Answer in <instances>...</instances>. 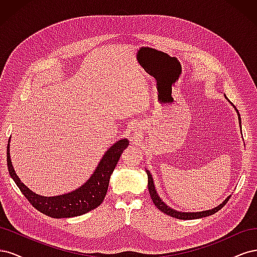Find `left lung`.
<instances>
[{
    "instance_id": "obj_1",
    "label": "left lung",
    "mask_w": 257,
    "mask_h": 257,
    "mask_svg": "<svg viewBox=\"0 0 257 257\" xmlns=\"http://www.w3.org/2000/svg\"><path fill=\"white\" fill-rule=\"evenodd\" d=\"M225 97H226V95H225ZM227 98V97H226ZM229 102V99H227ZM232 107L235 108L236 111H237V114H238V120H239V124H241V118H240V114L237 110V108L234 106V104H232L231 102H229ZM146 173L148 175V189H149V193H150V196H151V199L153 201V204L155 205V207H157L158 209H160L161 211H163L164 213L173 216V217H176V219H179V220H194V219H200V217H205V216H208V215H211V214H214L216 211H219L220 209H222L225 204L227 203L228 199L230 198V196H228L227 198H225L224 201H222V204H220L217 207L215 208H212V209H209V210H205V211H199V212H181V211H178V210H175L173 208H170L169 206H167L164 201L162 200V198L159 196V194L157 193V191H155V185L153 183V178H152V175L150 174V172L148 169H146Z\"/></svg>"
}]
</instances>
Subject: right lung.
<instances>
[{
  "instance_id": "add662e5",
  "label": "right lung",
  "mask_w": 257,
  "mask_h": 257,
  "mask_svg": "<svg viewBox=\"0 0 257 257\" xmlns=\"http://www.w3.org/2000/svg\"><path fill=\"white\" fill-rule=\"evenodd\" d=\"M10 143L11 138L7 145V166L13 180L35 209L54 219L82 215L102 204L109 185L110 176L118 164L123 150L128 146L126 138L116 141L104 153L90 178L78 189L62 195L43 196L31 191L15 172L11 160Z\"/></svg>"
}]
</instances>
